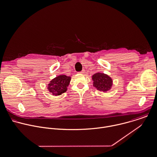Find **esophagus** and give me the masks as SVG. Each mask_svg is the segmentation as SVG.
<instances>
[{"instance_id": "esophagus-1", "label": "esophagus", "mask_w": 157, "mask_h": 157, "mask_svg": "<svg viewBox=\"0 0 157 157\" xmlns=\"http://www.w3.org/2000/svg\"><path fill=\"white\" fill-rule=\"evenodd\" d=\"M84 72H85V70H84V69H83L81 71H80V72H79V73H84Z\"/></svg>"}]
</instances>
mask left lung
I'll use <instances>...</instances> for the list:
<instances>
[{
  "instance_id": "left-lung-1",
  "label": "left lung",
  "mask_w": 157,
  "mask_h": 157,
  "mask_svg": "<svg viewBox=\"0 0 157 157\" xmlns=\"http://www.w3.org/2000/svg\"><path fill=\"white\" fill-rule=\"evenodd\" d=\"M94 86L99 91L106 92L110 90L113 85L112 78L106 74L96 73L92 76Z\"/></svg>"
}]
</instances>
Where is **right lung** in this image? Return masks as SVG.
Returning <instances> with one entry per match:
<instances>
[{"mask_svg": "<svg viewBox=\"0 0 157 157\" xmlns=\"http://www.w3.org/2000/svg\"><path fill=\"white\" fill-rule=\"evenodd\" d=\"M71 77L66 75H59L53 79L48 84V90L53 95L58 96L67 90Z\"/></svg>", "mask_w": 157, "mask_h": 157, "instance_id": "1", "label": "right lung"}]
</instances>
